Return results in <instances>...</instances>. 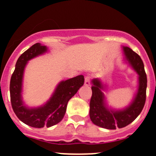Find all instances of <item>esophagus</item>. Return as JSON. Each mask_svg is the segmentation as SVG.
<instances>
[{
	"mask_svg": "<svg viewBox=\"0 0 156 156\" xmlns=\"http://www.w3.org/2000/svg\"><path fill=\"white\" fill-rule=\"evenodd\" d=\"M90 77L89 75H87L84 78V85L85 86H89L90 85Z\"/></svg>",
	"mask_w": 156,
	"mask_h": 156,
	"instance_id": "esophagus-1",
	"label": "esophagus"
}]
</instances>
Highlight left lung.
Segmentation results:
<instances>
[{
	"label": "left lung",
	"instance_id": "left-lung-1",
	"mask_svg": "<svg viewBox=\"0 0 156 156\" xmlns=\"http://www.w3.org/2000/svg\"><path fill=\"white\" fill-rule=\"evenodd\" d=\"M126 58L139 75V89L130 105L122 110L108 109L104 102V88L99 79L92 81L90 101V118L94 124L108 129L123 128L132 123L143 110L146 99L147 77L141 58L130 48L123 46Z\"/></svg>",
	"mask_w": 156,
	"mask_h": 156
}]
</instances>
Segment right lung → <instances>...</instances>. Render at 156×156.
<instances>
[{
  "label": "right lung",
  "mask_w": 156,
  "mask_h": 156,
  "mask_svg": "<svg viewBox=\"0 0 156 156\" xmlns=\"http://www.w3.org/2000/svg\"><path fill=\"white\" fill-rule=\"evenodd\" d=\"M46 51V46L40 43H36L25 51L16 61L10 82V102L13 112L23 123L35 128L50 127L59 123L64 117L69 101L84 82L83 75L61 81L52 98L44 106L31 109L25 107L21 98L24 68L29 60Z\"/></svg>",
  "instance_id": "add662e5"
}]
</instances>
